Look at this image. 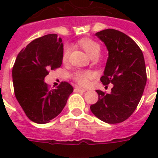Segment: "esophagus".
Returning a JSON list of instances; mask_svg holds the SVG:
<instances>
[{"label": "esophagus", "instance_id": "esophagus-1", "mask_svg": "<svg viewBox=\"0 0 158 158\" xmlns=\"http://www.w3.org/2000/svg\"><path fill=\"white\" fill-rule=\"evenodd\" d=\"M74 91L75 92H85L86 90L84 89H82V88H79V87H75L74 88Z\"/></svg>", "mask_w": 158, "mask_h": 158}]
</instances>
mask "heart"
<instances>
[{
  "instance_id": "obj_1",
  "label": "heart",
  "mask_w": 158,
  "mask_h": 158,
  "mask_svg": "<svg viewBox=\"0 0 158 158\" xmlns=\"http://www.w3.org/2000/svg\"><path fill=\"white\" fill-rule=\"evenodd\" d=\"M79 45L86 52L91 58H95L99 55L101 52V47L98 43L90 38H83L79 42ZM71 48L69 46H66L64 48L63 53H62V60L63 61H67L69 59V54H70ZM92 74L89 71H84V70H79L76 71L73 74V78L75 81L82 86H86L89 84V79L91 78Z\"/></svg>"
}]
</instances>
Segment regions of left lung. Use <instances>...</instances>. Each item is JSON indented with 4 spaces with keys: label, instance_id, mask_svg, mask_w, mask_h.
<instances>
[{
    "label": "left lung",
    "instance_id": "8db88e82",
    "mask_svg": "<svg viewBox=\"0 0 158 158\" xmlns=\"http://www.w3.org/2000/svg\"><path fill=\"white\" fill-rule=\"evenodd\" d=\"M105 43L108 58L101 82L112 84L110 94L97 90L98 101L90 106L97 117L108 124L125 121L135 111L144 90L147 74L139 47L122 32L108 28L95 34Z\"/></svg>",
    "mask_w": 158,
    "mask_h": 158
}]
</instances>
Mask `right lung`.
Segmentation results:
<instances>
[{
    "label": "right lung",
    "instance_id": "obj_1",
    "mask_svg": "<svg viewBox=\"0 0 158 158\" xmlns=\"http://www.w3.org/2000/svg\"><path fill=\"white\" fill-rule=\"evenodd\" d=\"M62 53L61 38L48 34L31 42L16 57L12 69L15 95L28 119L37 124L56 117L74 90L67 82L54 89L44 82L49 69L60 67Z\"/></svg>",
    "mask_w": 158,
    "mask_h": 158
}]
</instances>
